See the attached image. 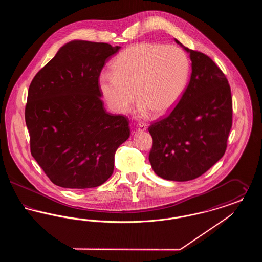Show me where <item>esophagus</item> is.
<instances>
[{
  "label": "esophagus",
  "mask_w": 262,
  "mask_h": 262,
  "mask_svg": "<svg viewBox=\"0 0 262 262\" xmlns=\"http://www.w3.org/2000/svg\"><path fill=\"white\" fill-rule=\"evenodd\" d=\"M146 128H147V125L146 124H139V125H137V130H139V132H145L146 130Z\"/></svg>",
  "instance_id": "34e87169"
}]
</instances>
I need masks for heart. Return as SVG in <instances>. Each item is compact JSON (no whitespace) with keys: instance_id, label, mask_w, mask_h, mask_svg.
Here are the masks:
<instances>
[{"instance_id":"b5f03b06","label":"heart","mask_w":262,"mask_h":262,"mask_svg":"<svg viewBox=\"0 0 262 262\" xmlns=\"http://www.w3.org/2000/svg\"><path fill=\"white\" fill-rule=\"evenodd\" d=\"M112 74L102 73L98 88L109 108L125 113L136 98L137 116H163L183 96L189 75L186 53L176 46L140 42L122 51L111 63Z\"/></svg>"}]
</instances>
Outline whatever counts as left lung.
I'll use <instances>...</instances> for the list:
<instances>
[{"mask_svg": "<svg viewBox=\"0 0 262 262\" xmlns=\"http://www.w3.org/2000/svg\"><path fill=\"white\" fill-rule=\"evenodd\" d=\"M190 80L174 110L148 127L149 162L165 180L199 178L224 155L232 127L231 88L223 72L205 54L190 50Z\"/></svg>", "mask_w": 262, "mask_h": 262, "instance_id": "1", "label": "left lung"}]
</instances>
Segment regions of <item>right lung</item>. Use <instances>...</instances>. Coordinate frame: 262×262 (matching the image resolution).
<instances>
[{
  "label": "right lung",
  "mask_w": 262,
  "mask_h": 262,
  "mask_svg": "<svg viewBox=\"0 0 262 262\" xmlns=\"http://www.w3.org/2000/svg\"><path fill=\"white\" fill-rule=\"evenodd\" d=\"M121 49L74 40L64 44L30 83L25 123L33 158L51 182L82 189L113 174L115 153L129 137V121L106 112L98 77Z\"/></svg>",
  "instance_id": "1"
}]
</instances>
